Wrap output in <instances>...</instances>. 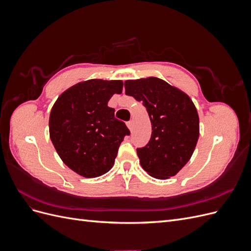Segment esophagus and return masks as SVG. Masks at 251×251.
<instances>
[{"label":"esophagus","mask_w":251,"mask_h":251,"mask_svg":"<svg viewBox=\"0 0 251 251\" xmlns=\"http://www.w3.org/2000/svg\"><path fill=\"white\" fill-rule=\"evenodd\" d=\"M126 126H127V127H128V128H130V130H133V126H134V123H133V120L127 121V123H126Z\"/></svg>","instance_id":"34e87169"}]
</instances>
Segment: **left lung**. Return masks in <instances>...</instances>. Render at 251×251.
<instances>
[{
	"instance_id": "left-lung-1",
	"label": "left lung",
	"mask_w": 251,
	"mask_h": 251,
	"mask_svg": "<svg viewBox=\"0 0 251 251\" xmlns=\"http://www.w3.org/2000/svg\"><path fill=\"white\" fill-rule=\"evenodd\" d=\"M126 94L142 101L151 124L146 147L137 149L142 169L168 179L191 159L199 138L198 112L188 95L157 77L125 81Z\"/></svg>"
}]
</instances>
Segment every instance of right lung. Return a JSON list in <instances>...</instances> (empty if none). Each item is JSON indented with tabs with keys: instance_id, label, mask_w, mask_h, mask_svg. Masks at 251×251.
<instances>
[{
	"instance_id": "obj_1",
	"label": "right lung",
	"mask_w": 251,
	"mask_h": 251,
	"mask_svg": "<svg viewBox=\"0 0 251 251\" xmlns=\"http://www.w3.org/2000/svg\"><path fill=\"white\" fill-rule=\"evenodd\" d=\"M121 80L90 79L66 90L53 104L50 139L63 162L86 178L108 173L130 130L108 101L120 94Z\"/></svg>"
}]
</instances>
